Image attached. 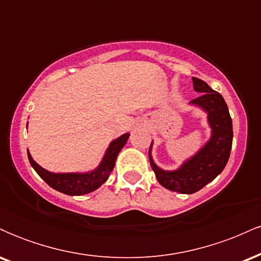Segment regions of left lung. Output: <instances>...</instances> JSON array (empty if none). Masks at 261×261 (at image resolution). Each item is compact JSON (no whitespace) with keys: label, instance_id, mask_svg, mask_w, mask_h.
<instances>
[{"label":"left lung","instance_id":"8db88e82","mask_svg":"<svg viewBox=\"0 0 261 261\" xmlns=\"http://www.w3.org/2000/svg\"><path fill=\"white\" fill-rule=\"evenodd\" d=\"M194 89L200 93L190 104L207 114L211 137L195 154L175 170H164L154 163L149 146L148 157L155 178L162 187L180 194H194L214 180L226 167L232 148L233 127L228 107L220 93L202 80L193 77Z\"/></svg>","mask_w":261,"mask_h":261}]
</instances>
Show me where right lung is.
<instances>
[{
    "label": "right lung",
    "instance_id": "right-lung-1",
    "mask_svg": "<svg viewBox=\"0 0 261 261\" xmlns=\"http://www.w3.org/2000/svg\"><path fill=\"white\" fill-rule=\"evenodd\" d=\"M130 134L126 133L121 135L120 137L112 141L109 147L104 153V157L101 158L99 166L91 172L86 173H53L49 170L44 169L32 158L31 153L28 151V160L31 162L32 167L35 172L40 175V178L50 185L53 189L60 191V193L66 194L71 196H80L89 194L92 191L97 190L101 187L107 179L109 178L110 173L113 172L114 166H115L116 157L119 152L124 147L125 143L127 142Z\"/></svg>",
    "mask_w": 261,
    "mask_h": 261
}]
</instances>
